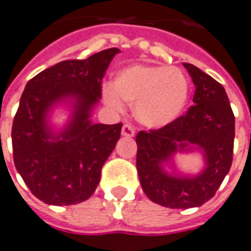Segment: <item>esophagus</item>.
<instances>
[{
    "mask_svg": "<svg viewBox=\"0 0 251 251\" xmlns=\"http://www.w3.org/2000/svg\"><path fill=\"white\" fill-rule=\"evenodd\" d=\"M134 127L131 125L122 126V135H124V137H134Z\"/></svg>",
    "mask_w": 251,
    "mask_h": 251,
    "instance_id": "1",
    "label": "esophagus"
}]
</instances>
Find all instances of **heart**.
Listing matches in <instances>:
<instances>
[{
  "mask_svg": "<svg viewBox=\"0 0 251 251\" xmlns=\"http://www.w3.org/2000/svg\"><path fill=\"white\" fill-rule=\"evenodd\" d=\"M103 101L113 110L122 101L133 103L137 121L150 129L170 125L182 114L189 98V82L182 70L159 65H133L114 75Z\"/></svg>",
  "mask_w": 251,
  "mask_h": 251,
  "instance_id": "heart-1",
  "label": "heart"
}]
</instances>
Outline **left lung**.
<instances>
[{
  "instance_id": "1",
  "label": "left lung",
  "mask_w": 251,
  "mask_h": 251,
  "mask_svg": "<svg viewBox=\"0 0 251 251\" xmlns=\"http://www.w3.org/2000/svg\"><path fill=\"white\" fill-rule=\"evenodd\" d=\"M183 66L196 86L194 105L170 125L135 137L142 190L149 200L170 209L198 207L213 198L229 173L234 148L235 120L224 86L194 65ZM192 150L201 151L205 168L197 176L178 173L174 154Z\"/></svg>"
}]
</instances>
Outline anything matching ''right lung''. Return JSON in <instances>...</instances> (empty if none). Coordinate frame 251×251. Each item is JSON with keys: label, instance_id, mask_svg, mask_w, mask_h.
<instances>
[{"label": "right lung", "instance_id": "obj_1", "mask_svg": "<svg viewBox=\"0 0 251 251\" xmlns=\"http://www.w3.org/2000/svg\"><path fill=\"white\" fill-rule=\"evenodd\" d=\"M120 49L86 59H68L45 69L26 83L12 127L17 172L33 196L48 205H74L96 192L101 169L121 137L122 124H93L101 83ZM58 103L71 105L69 122L59 132L49 116Z\"/></svg>", "mask_w": 251, "mask_h": 251}]
</instances>
